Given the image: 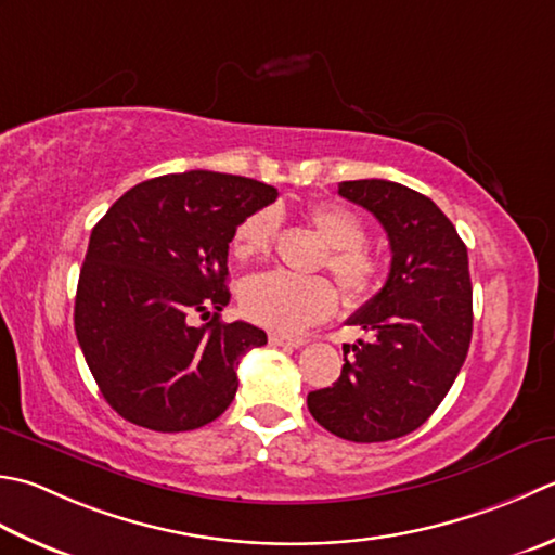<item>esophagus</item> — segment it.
<instances>
[{
	"instance_id": "esophagus-1",
	"label": "esophagus",
	"mask_w": 555,
	"mask_h": 555,
	"mask_svg": "<svg viewBox=\"0 0 555 555\" xmlns=\"http://www.w3.org/2000/svg\"><path fill=\"white\" fill-rule=\"evenodd\" d=\"M269 344L284 346V349H300V346H306V339H291V336L284 334H269Z\"/></svg>"
}]
</instances>
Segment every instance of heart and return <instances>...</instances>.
<instances>
[{
  "instance_id": "obj_1",
  "label": "heart",
  "mask_w": 555,
  "mask_h": 555,
  "mask_svg": "<svg viewBox=\"0 0 555 555\" xmlns=\"http://www.w3.org/2000/svg\"><path fill=\"white\" fill-rule=\"evenodd\" d=\"M306 219L318 231L322 243L330 247L327 269L339 281L346 296H367L379 279V259L373 249L365 247L367 233L361 216L344 204L320 202L308 206ZM274 233L276 214L271 209L245 216L233 233V255L241 262L264 255L274 241ZM241 300L249 320L281 334H296L330 318L336 308V291L322 276L264 271L245 281Z\"/></svg>"
}]
</instances>
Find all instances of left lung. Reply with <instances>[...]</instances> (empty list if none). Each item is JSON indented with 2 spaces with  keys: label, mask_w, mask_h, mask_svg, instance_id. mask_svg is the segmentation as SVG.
Here are the masks:
<instances>
[{
  "label": "left lung",
  "mask_w": 555,
  "mask_h": 555,
  "mask_svg": "<svg viewBox=\"0 0 555 555\" xmlns=\"http://www.w3.org/2000/svg\"><path fill=\"white\" fill-rule=\"evenodd\" d=\"M339 194L383 223L392 267L349 324L373 332L332 387L308 395L312 418L351 442L406 436L430 418L472 344L466 245L438 204L389 180H346Z\"/></svg>",
  "instance_id": "obj_1"
}]
</instances>
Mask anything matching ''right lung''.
Masks as SVG:
<instances>
[{
    "label": "right lung",
    "mask_w": 555,
    "mask_h": 555,
    "mask_svg": "<svg viewBox=\"0 0 555 555\" xmlns=\"http://www.w3.org/2000/svg\"><path fill=\"white\" fill-rule=\"evenodd\" d=\"M271 184L190 170L139 182L91 231L74 330L98 389L141 428H202L231 406L237 361L267 344L223 322L228 243L245 216L276 202ZM194 313L212 320L192 325Z\"/></svg>",
    "instance_id": "right-lung-1"
}]
</instances>
